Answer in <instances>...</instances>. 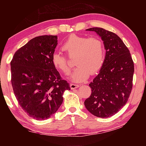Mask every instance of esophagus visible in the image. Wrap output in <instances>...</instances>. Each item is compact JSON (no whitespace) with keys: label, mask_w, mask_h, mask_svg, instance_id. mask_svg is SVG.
Here are the masks:
<instances>
[{"label":"esophagus","mask_w":146,"mask_h":146,"mask_svg":"<svg viewBox=\"0 0 146 146\" xmlns=\"http://www.w3.org/2000/svg\"><path fill=\"white\" fill-rule=\"evenodd\" d=\"M79 87V86L78 84H73L71 83L70 84V88L71 90H75V89L78 88Z\"/></svg>","instance_id":"34e87169"}]
</instances>
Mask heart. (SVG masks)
I'll use <instances>...</instances> for the list:
<instances>
[{"instance_id": "heart-1", "label": "heart", "mask_w": 146, "mask_h": 146, "mask_svg": "<svg viewBox=\"0 0 146 146\" xmlns=\"http://www.w3.org/2000/svg\"><path fill=\"white\" fill-rule=\"evenodd\" d=\"M62 50L70 56H75L76 68L70 76V80L80 82L88 77L89 74L95 75L100 70L105 60L106 51L103 41L98 37H86L72 34L62 46ZM55 68L68 75L71 65L66 56L59 53L52 55Z\"/></svg>"}]
</instances>
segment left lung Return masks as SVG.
<instances>
[{
    "instance_id": "obj_1",
    "label": "left lung",
    "mask_w": 146,
    "mask_h": 146,
    "mask_svg": "<svg viewBox=\"0 0 146 146\" xmlns=\"http://www.w3.org/2000/svg\"><path fill=\"white\" fill-rule=\"evenodd\" d=\"M103 40L105 60L98 75L89 86L90 97L84 105L91 114L110 117L127 103L133 88L134 63L129 50L117 35L101 28H91Z\"/></svg>"
}]
</instances>
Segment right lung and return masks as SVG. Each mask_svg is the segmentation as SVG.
Here are the masks:
<instances>
[{
	"instance_id": "obj_1",
	"label": "right lung",
	"mask_w": 146,
	"mask_h": 146,
	"mask_svg": "<svg viewBox=\"0 0 146 146\" xmlns=\"http://www.w3.org/2000/svg\"><path fill=\"white\" fill-rule=\"evenodd\" d=\"M57 36L32 38L15 53L11 61V84L21 107L36 120L48 119L63 102V93L70 90L52 63Z\"/></svg>"
}]
</instances>
